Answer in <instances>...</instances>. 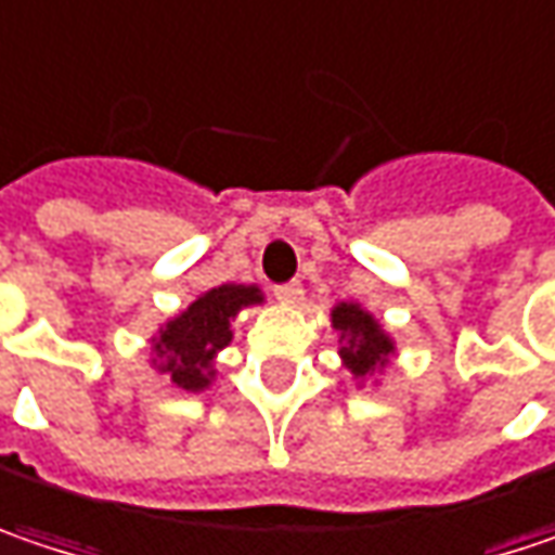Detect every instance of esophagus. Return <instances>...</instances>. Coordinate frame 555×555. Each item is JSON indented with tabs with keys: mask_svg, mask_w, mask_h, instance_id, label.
Masks as SVG:
<instances>
[{
	"mask_svg": "<svg viewBox=\"0 0 555 555\" xmlns=\"http://www.w3.org/2000/svg\"><path fill=\"white\" fill-rule=\"evenodd\" d=\"M273 295L282 305H298L305 298V288H301V282H282V285L273 288Z\"/></svg>",
	"mask_w": 555,
	"mask_h": 555,
	"instance_id": "1",
	"label": "esophagus"
}]
</instances>
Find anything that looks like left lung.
<instances>
[{
	"instance_id": "obj_1",
	"label": "left lung",
	"mask_w": 555,
	"mask_h": 555,
	"mask_svg": "<svg viewBox=\"0 0 555 555\" xmlns=\"http://www.w3.org/2000/svg\"><path fill=\"white\" fill-rule=\"evenodd\" d=\"M333 326L343 333V358L345 364L351 367V374L367 376L386 364L392 343L379 333V326H376L371 313H364L358 305H339L333 310Z\"/></svg>"
}]
</instances>
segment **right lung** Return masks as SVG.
Instances as JSON below:
<instances>
[{
	"label": "right lung",
	"mask_w": 555,
	"mask_h": 555,
	"mask_svg": "<svg viewBox=\"0 0 555 555\" xmlns=\"http://www.w3.org/2000/svg\"><path fill=\"white\" fill-rule=\"evenodd\" d=\"M257 301L260 292L254 285H219L201 295L181 317L169 320L156 339V354L166 358L163 374L172 376L181 389H204L212 376V354L232 343V317Z\"/></svg>",
	"instance_id": "right-lung-1"
}]
</instances>
